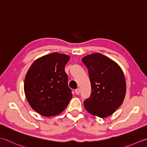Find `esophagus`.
I'll use <instances>...</instances> for the list:
<instances>
[{"label":"esophagus","mask_w":147,"mask_h":147,"mask_svg":"<svg viewBox=\"0 0 147 147\" xmlns=\"http://www.w3.org/2000/svg\"><path fill=\"white\" fill-rule=\"evenodd\" d=\"M75 92H76V94H79V92H80V89H79V88H77V89H76V90H75Z\"/></svg>","instance_id":"34e87169"}]
</instances>
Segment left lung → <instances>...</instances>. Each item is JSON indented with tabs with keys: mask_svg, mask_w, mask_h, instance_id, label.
<instances>
[{
	"mask_svg": "<svg viewBox=\"0 0 147 147\" xmlns=\"http://www.w3.org/2000/svg\"><path fill=\"white\" fill-rule=\"evenodd\" d=\"M88 68L91 84L90 98L84 101L86 110L100 118L111 115L121 105L126 92V84L121 68L100 53L82 59Z\"/></svg>",
	"mask_w": 147,
	"mask_h": 147,
	"instance_id": "left-lung-1",
	"label": "left lung"
}]
</instances>
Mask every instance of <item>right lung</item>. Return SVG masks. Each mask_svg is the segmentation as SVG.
I'll list each match as a JSON object with an SVG mask.
<instances>
[{"instance_id": "add662e5", "label": "right lung", "mask_w": 147, "mask_h": 147, "mask_svg": "<svg viewBox=\"0 0 147 147\" xmlns=\"http://www.w3.org/2000/svg\"><path fill=\"white\" fill-rule=\"evenodd\" d=\"M70 56L53 53L38 58L27 71L24 90L30 105L45 117L58 115L72 98L65 67Z\"/></svg>"}]
</instances>
